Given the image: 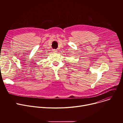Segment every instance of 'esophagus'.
Segmentation results:
<instances>
[{
    "instance_id": "obj_1",
    "label": "esophagus",
    "mask_w": 123,
    "mask_h": 123,
    "mask_svg": "<svg viewBox=\"0 0 123 123\" xmlns=\"http://www.w3.org/2000/svg\"><path fill=\"white\" fill-rule=\"evenodd\" d=\"M53 52L54 53H56V52H57V50H56V49H53Z\"/></svg>"
}]
</instances>
